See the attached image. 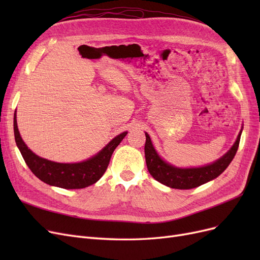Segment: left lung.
Instances as JSON below:
<instances>
[{
	"instance_id": "left-lung-1",
	"label": "left lung",
	"mask_w": 260,
	"mask_h": 260,
	"mask_svg": "<svg viewBox=\"0 0 260 260\" xmlns=\"http://www.w3.org/2000/svg\"><path fill=\"white\" fill-rule=\"evenodd\" d=\"M241 133L242 130L230 151L218 160L199 168H178L160 158V156L155 151L151 138L145 132L144 152L147 169L155 180L171 188L188 190V188L198 187L210 180L216 179L229 166L239 148Z\"/></svg>"
}]
</instances>
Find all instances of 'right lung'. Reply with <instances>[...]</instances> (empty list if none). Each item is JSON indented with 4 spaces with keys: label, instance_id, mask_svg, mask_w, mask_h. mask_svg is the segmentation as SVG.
Masks as SVG:
<instances>
[{
    "label": "right lung",
    "instance_id": "add662e5",
    "mask_svg": "<svg viewBox=\"0 0 260 260\" xmlns=\"http://www.w3.org/2000/svg\"><path fill=\"white\" fill-rule=\"evenodd\" d=\"M127 131L114 138L102 151L81 162H55L36 155L23 142L17 127L16 112L14 114V135L17 147L32 174L44 183L61 188H83L92 185L105 174L115 148L127 136Z\"/></svg>",
    "mask_w": 260,
    "mask_h": 260
}]
</instances>
